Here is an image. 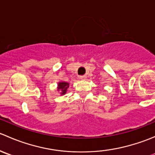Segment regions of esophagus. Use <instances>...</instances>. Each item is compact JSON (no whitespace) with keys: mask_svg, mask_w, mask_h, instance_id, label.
<instances>
[{"mask_svg":"<svg viewBox=\"0 0 155 155\" xmlns=\"http://www.w3.org/2000/svg\"><path fill=\"white\" fill-rule=\"evenodd\" d=\"M79 79H86V76H85V75H84V76H79Z\"/></svg>","mask_w":155,"mask_h":155,"instance_id":"obj_1","label":"esophagus"}]
</instances>
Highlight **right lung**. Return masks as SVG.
<instances>
[{
  "mask_svg": "<svg viewBox=\"0 0 155 155\" xmlns=\"http://www.w3.org/2000/svg\"><path fill=\"white\" fill-rule=\"evenodd\" d=\"M69 87V84L68 82H59L58 83V90H61V94H66L67 89Z\"/></svg>",
  "mask_w": 155,
  "mask_h": 155,
  "instance_id": "add662e5",
  "label": "right lung"
}]
</instances>
